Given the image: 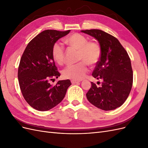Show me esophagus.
<instances>
[{"instance_id":"obj_1","label":"esophagus","mask_w":148,"mask_h":148,"mask_svg":"<svg viewBox=\"0 0 148 148\" xmlns=\"http://www.w3.org/2000/svg\"><path fill=\"white\" fill-rule=\"evenodd\" d=\"M71 82L72 84H76V83H78L79 82H80L79 81H78V80H75V79H72L71 80Z\"/></svg>"}]
</instances>
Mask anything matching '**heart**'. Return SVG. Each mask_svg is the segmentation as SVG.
I'll return each instance as SVG.
<instances>
[{
	"instance_id": "heart-1",
	"label": "heart",
	"mask_w": 148,
	"mask_h": 148,
	"mask_svg": "<svg viewBox=\"0 0 148 148\" xmlns=\"http://www.w3.org/2000/svg\"><path fill=\"white\" fill-rule=\"evenodd\" d=\"M65 42L79 51L78 63L70 65L62 71L65 78L79 80L84 77L88 71L86 62L89 65H95L99 62L101 56V49L95 42H88L87 38L79 33H74L65 39ZM53 59L58 64L62 65L65 60V49L59 42L53 44L52 48Z\"/></svg>"
}]
</instances>
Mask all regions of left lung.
Returning <instances> with one entry per match:
<instances>
[{
  "label": "left lung",
  "instance_id": "obj_1",
  "mask_svg": "<svg viewBox=\"0 0 148 148\" xmlns=\"http://www.w3.org/2000/svg\"><path fill=\"white\" fill-rule=\"evenodd\" d=\"M95 38L101 49V56L92 75L101 79L97 87L91 82L86 94L89 102L99 109L112 110L122 106L130 92L133 70L128 53L119 40L100 29L81 31Z\"/></svg>",
  "mask_w": 148,
  "mask_h": 148
}]
</instances>
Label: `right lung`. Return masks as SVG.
Returning a JSON list of instances; mask_svg holds the SVG:
<instances>
[{"mask_svg": "<svg viewBox=\"0 0 148 148\" xmlns=\"http://www.w3.org/2000/svg\"><path fill=\"white\" fill-rule=\"evenodd\" d=\"M70 31H42L28 43L21 56L18 70L20 89L26 101L36 110L46 111L56 107L71 84L70 79L50 84L60 76L52 55V46Z\"/></svg>", "mask_w": 148, "mask_h": 148, "instance_id": "obj_1", "label": "right lung"}]
</instances>
